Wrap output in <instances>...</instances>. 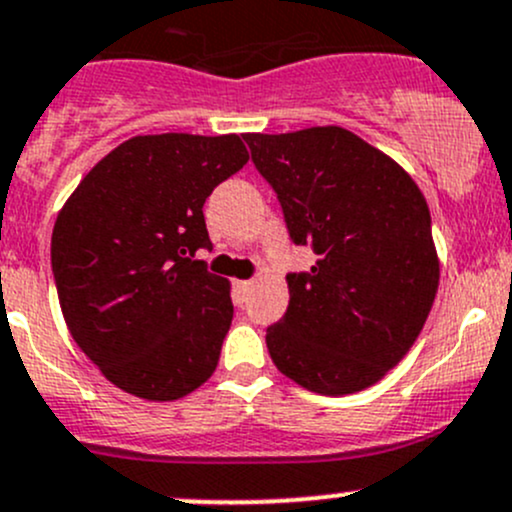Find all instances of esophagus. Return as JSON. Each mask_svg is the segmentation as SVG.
<instances>
[{
    "mask_svg": "<svg viewBox=\"0 0 512 512\" xmlns=\"http://www.w3.org/2000/svg\"><path fill=\"white\" fill-rule=\"evenodd\" d=\"M233 287H235V299L245 301L247 294H250L252 287H255V282H252V279H238V282H235Z\"/></svg>",
    "mask_w": 512,
    "mask_h": 512,
    "instance_id": "1",
    "label": "esophagus"
}]
</instances>
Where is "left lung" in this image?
Listing matches in <instances>:
<instances>
[{
    "label": "left lung",
    "instance_id": "obj_1",
    "mask_svg": "<svg viewBox=\"0 0 512 512\" xmlns=\"http://www.w3.org/2000/svg\"><path fill=\"white\" fill-rule=\"evenodd\" d=\"M245 142L292 240L319 255L309 272L287 274V314L267 328L272 363L328 397L375 385L414 346L439 289L422 191L351 129L250 132Z\"/></svg>",
    "mask_w": 512,
    "mask_h": 512
}]
</instances>
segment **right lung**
<instances>
[{
    "instance_id": "right-lung-1",
    "label": "right lung",
    "mask_w": 512,
    "mask_h": 512,
    "mask_svg": "<svg viewBox=\"0 0 512 512\" xmlns=\"http://www.w3.org/2000/svg\"><path fill=\"white\" fill-rule=\"evenodd\" d=\"M247 159L238 134H137L58 211L51 265L68 331L139 400H181L218 365L230 282L193 257L213 247L203 203Z\"/></svg>"
}]
</instances>
